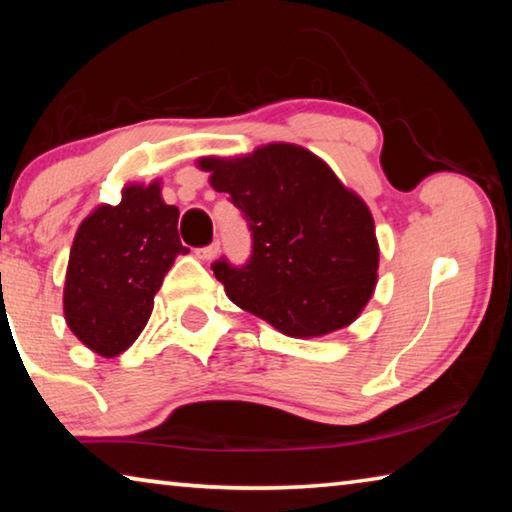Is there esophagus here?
<instances>
[{"label": "esophagus", "instance_id": "obj_1", "mask_svg": "<svg viewBox=\"0 0 512 512\" xmlns=\"http://www.w3.org/2000/svg\"><path fill=\"white\" fill-rule=\"evenodd\" d=\"M196 255L201 259H214L219 255V241H212L210 246H203V248H196Z\"/></svg>", "mask_w": 512, "mask_h": 512}]
</instances>
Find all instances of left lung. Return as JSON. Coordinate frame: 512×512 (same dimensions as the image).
I'll list each match as a JSON object with an SVG mask.
<instances>
[{"label":"left lung","instance_id":"obj_1","mask_svg":"<svg viewBox=\"0 0 512 512\" xmlns=\"http://www.w3.org/2000/svg\"><path fill=\"white\" fill-rule=\"evenodd\" d=\"M250 230V257L212 264L241 309L289 336L350 325L377 282L379 248L370 210L314 153L268 144L239 160H201Z\"/></svg>","mask_w":512,"mask_h":512}]
</instances>
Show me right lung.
Returning a JSON list of instances; mask_svg holds the SVG:
<instances>
[{
  "mask_svg": "<svg viewBox=\"0 0 512 512\" xmlns=\"http://www.w3.org/2000/svg\"><path fill=\"white\" fill-rule=\"evenodd\" d=\"M178 207L160 185L126 187L119 205H101L81 223L69 253L65 320L101 357L131 348L153 309L164 275L187 248Z\"/></svg>",
  "mask_w": 512,
  "mask_h": 512,
  "instance_id": "1",
  "label": "right lung"
}]
</instances>
